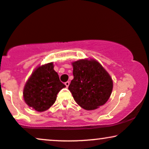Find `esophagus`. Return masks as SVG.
Masks as SVG:
<instances>
[{
  "label": "esophagus",
  "instance_id": "34e87169",
  "mask_svg": "<svg viewBox=\"0 0 149 149\" xmlns=\"http://www.w3.org/2000/svg\"><path fill=\"white\" fill-rule=\"evenodd\" d=\"M64 84H65V85H66V87H67V88H68V87H69V84H70L69 81H66V83H64Z\"/></svg>",
  "mask_w": 149,
  "mask_h": 149
}]
</instances>
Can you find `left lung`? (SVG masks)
Instances as JSON below:
<instances>
[{"label": "left lung", "instance_id": "8db88e82", "mask_svg": "<svg viewBox=\"0 0 149 149\" xmlns=\"http://www.w3.org/2000/svg\"><path fill=\"white\" fill-rule=\"evenodd\" d=\"M73 79L69 86L73 99L85 110L104 105L111 95L113 80L95 59H80L72 63Z\"/></svg>", "mask_w": 149, "mask_h": 149}]
</instances>
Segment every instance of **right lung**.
Returning a JSON list of instances; mask_svg holds the SVG:
<instances>
[{"label": "right lung", "mask_w": 149, "mask_h": 149, "mask_svg": "<svg viewBox=\"0 0 149 149\" xmlns=\"http://www.w3.org/2000/svg\"><path fill=\"white\" fill-rule=\"evenodd\" d=\"M65 87L53 63H48L37 67L31 75L24 88V100L37 111H45L54 104L58 92Z\"/></svg>", "instance_id": "1"}]
</instances>
